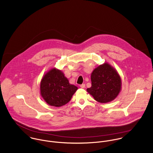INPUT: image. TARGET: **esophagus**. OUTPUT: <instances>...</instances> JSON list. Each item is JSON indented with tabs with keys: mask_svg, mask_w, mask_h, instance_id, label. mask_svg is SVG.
<instances>
[{
	"mask_svg": "<svg viewBox=\"0 0 153 153\" xmlns=\"http://www.w3.org/2000/svg\"><path fill=\"white\" fill-rule=\"evenodd\" d=\"M80 87L82 89H85V84H82V85H80Z\"/></svg>",
	"mask_w": 153,
	"mask_h": 153,
	"instance_id": "esophagus-1",
	"label": "esophagus"
}]
</instances>
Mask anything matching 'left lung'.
<instances>
[{
	"mask_svg": "<svg viewBox=\"0 0 153 153\" xmlns=\"http://www.w3.org/2000/svg\"><path fill=\"white\" fill-rule=\"evenodd\" d=\"M91 81L92 86L87 89V92L100 103L114 100L121 89V79L119 74L106 62L93 71Z\"/></svg>",
	"mask_w": 153,
	"mask_h": 153,
	"instance_id": "1",
	"label": "left lung"
}]
</instances>
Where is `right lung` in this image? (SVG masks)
Returning a JSON list of instances; mask_svg holds the SVG:
<instances>
[{
	"label": "right lung",
	"instance_id": "1",
	"mask_svg": "<svg viewBox=\"0 0 153 153\" xmlns=\"http://www.w3.org/2000/svg\"><path fill=\"white\" fill-rule=\"evenodd\" d=\"M77 90V87L69 83L61 70L55 68L43 76L40 83L42 97L48 105L56 107L67 103Z\"/></svg>",
	"mask_w": 153,
	"mask_h": 153
}]
</instances>
